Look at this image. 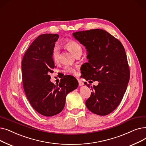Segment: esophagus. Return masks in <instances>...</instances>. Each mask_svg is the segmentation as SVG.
<instances>
[{
    "label": "esophagus",
    "instance_id": "esophagus-1",
    "mask_svg": "<svg viewBox=\"0 0 146 146\" xmlns=\"http://www.w3.org/2000/svg\"><path fill=\"white\" fill-rule=\"evenodd\" d=\"M78 84L80 86H82L84 85V82H83L81 80H80V79H78Z\"/></svg>",
    "mask_w": 146,
    "mask_h": 146
}]
</instances>
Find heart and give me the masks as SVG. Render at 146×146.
Returning a JSON list of instances; mask_svg holds the SVG:
<instances>
[{
  "mask_svg": "<svg viewBox=\"0 0 146 146\" xmlns=\"http://www.w3.org/2000/svg\"><path fill=\"white\" fill-rule=\"evenodd\" d=\"M64 46L68 50L70 51L72 53H73L75 56L80 53H82V49L81 45L78 42H77V41H75L73 40H68L66 41L64 43ZM52 59L54 63L56 64L58 63L59 61L60 56L58 48H55L53 50ZM64 72L68 74H74L76 73V69L73 67L66 66L64 69Z\"/></svg>",
  "mask_w": 146,
  "mask_h": 146,
  "instance_id": "b5f03b06",
  "label": "heart"
}]
</instances>
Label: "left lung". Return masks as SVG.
<instances>
[{"label": "left lung", "instance_id": "8db88e82", "mask_svg": "<svg viewBox=\"0 0 146 146\" xmlns=\"http://www.w3.org/2000/svg\"><path fill=\"white\" fill-rule=\"evenodd\" d=\"M72 35L87 49L88 62L83 64V77L99 82L98 86L91 87L93 92L86 102V107L95 114L108 115L119 105L129 80L124 47L119 40L101 29L78 31Z\"/></svg>", "mask_w": 146, "mask_h": 146}]
</instances>
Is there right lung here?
I'll return each instance as SVG.
<instances>
[{"instance_id":"right-lung-1","label":"right lung","mask_w":146,"mask_h":146,"mask_svg":"<svg viewBox=\"0 0 146 146\" xmlns=\"http://www.w3.org/2000/svg\"><path fill=\"white\" fill-rule=\"evenodd\" d=\"M58 38L56 34H41L31 44L22 60L23 87L27 99L34 110L45 116L59 113L64 108L67 94L78 86L77 79L70 75L65 76L59 86L50 81L49 74L55 68L52 52Z\"/></svg>"}]
</instances>
